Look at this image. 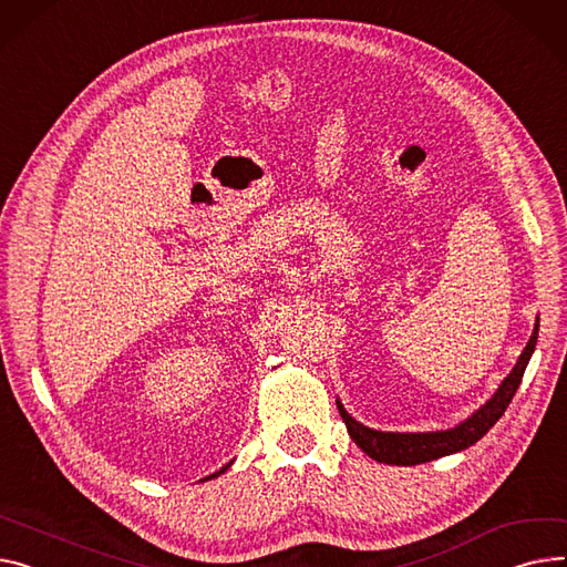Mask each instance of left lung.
<instances>
[{"instance_id": "obj_1", "label": "left lung", "mask_w": 567, "mask_h": 567, "mask_svg": "<svg viewBox=\"0 0 567 567\" xmlns=\"http://www.w3.org/2000/svg\"><path fill=\"white\" fill-rule=\"evenodd\" d=\"M538 328L540 323L536 321L532 339L526 342L517 364L513 371L506 375L499 390L493 394V399H487L476 412H472L465 422H461L454 429L446 431H431V433H385V431H373L360 422H355L351 414L344 410L342 401H337V410L342 414V420L347 424V431L351 440L364 451V454L373 461L385 463V465H420L429 463L449 454H456V451H463L472 444H476L489 429H493L502 414L506 412L508 403L513 401L526 364H529L536 342H538Z\"/></svg>"}]
</instances>
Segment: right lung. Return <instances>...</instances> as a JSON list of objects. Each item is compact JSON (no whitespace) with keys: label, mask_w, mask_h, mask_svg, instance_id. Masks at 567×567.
<instances>
[{"label":"right lung","mask_w":567,"mask_h":567,"mask_svg":"<svg viewBox=\"0 0 567 567\" xmlns=\"http://www.w3.org/2000/svg\"><path fill=\"white\" fill-rule=\"evenodd\" d=\"M228 467H230V465H225V467H223V470H220V472H225V470H228ZM220 472H216V474H212V476H207V478H214V476H218V474H220ZM203 481H205V478H203Z\"/></svg>","instance_id":"1"}]
</instances>
